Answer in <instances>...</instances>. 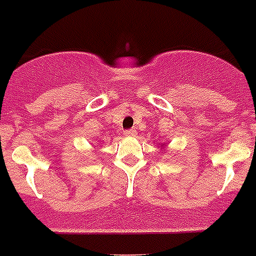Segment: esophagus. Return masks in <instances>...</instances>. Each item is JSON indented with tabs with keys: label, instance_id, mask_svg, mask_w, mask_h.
Masks as SVG:
<instances>
[{
	"label": "esophagus",
	"instance_id": "34e87169",
	"mask_svg": "<svg viewBox=\"0 0 256 256\" xmlns=\"http://www.w3.org/2000/svg\"><path fill=\"white\" fill-rule=\"evenodd\" d=\"M124 136H126V138H134V136H136V130H128L124 132Z\"/></svg>",
	"mask_w": 256,
	"mask_h": 256
}]
</instances>
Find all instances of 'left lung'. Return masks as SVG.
<instances>
[{
	"label": "left lung",
	"mask_w": 256,
	"mask_h": 256,
	"mask_svg": "<svg viewBox=\"0 0 256 256\" xmlns=\"http://www.w3.org/2000/svg\"><path fill=\"white\" fill-rule=\"evenodd\" d=\"M160 148H161V149L165 148V142H164V144H161V145H160Z\"/></svg>",
	"instance_id": "1"
}]
</instances>
